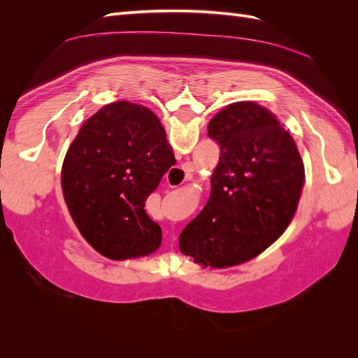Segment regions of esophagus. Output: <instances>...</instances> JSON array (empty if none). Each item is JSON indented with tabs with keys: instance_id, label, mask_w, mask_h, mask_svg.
Masks as SVG:
<instances>
[{
	"instance_id": "obj_1",
	"label": "esophagus",
	"mask_w": 358,
	"mask_h": 358,
	"mask_svg": "<svg viewBox=\"0 0 358 358\" xmlns=\"http://www.w3.org/2000/svg\"><path fill=\"white\" fill-rule=\"evenodd\" d=\"M187 167H191V164H187Z\"/></svg>"
}]
</instances>
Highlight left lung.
Wrapping results in <instances>:
<instances>
[{
    "mask_svg": "<svg viewBox=\"0 0 358 358\" xmlns=\"http://www.w3.org/2000/svg\"><path fill=\"white\" fill-rule=\"evenodd\" d=\"M220 145L210 197L179 236L182 254L212 267L242 264L284 233L303 187V161L275 115L251 101L227 106L208 125Z\"/></svg>",
    "mask_w": 358,
    "mask_h": 358,
    "instance_id": "obj_1",
    "label": "left lung"
}]
</instances>
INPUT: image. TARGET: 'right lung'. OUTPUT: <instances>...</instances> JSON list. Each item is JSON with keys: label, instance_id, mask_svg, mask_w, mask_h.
<instances>
[{"label": "right lung", "instance_id": "1", "mask_svg": "<svg viewBox=\"0 0 358 358\" xmlns=\"http://www.w3.org/2000/svg\"><path fill=\"white\" fill-rule=\"evenodd\" d=\"M176 164L159 119L128 101L86 121L62 164V192L82 236L100 254L125 259L152 254L161 229L145 203Z\"/></svg>", "mask_w": 358, "mask_h": 358}]
</instances>
